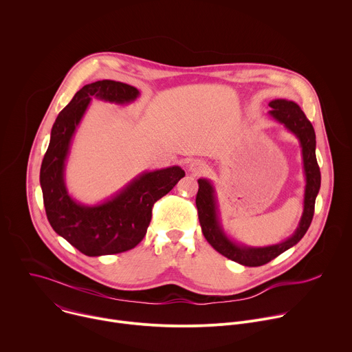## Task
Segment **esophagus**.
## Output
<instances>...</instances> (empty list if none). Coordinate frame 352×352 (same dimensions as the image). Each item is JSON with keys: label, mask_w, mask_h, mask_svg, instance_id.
I'll use <instances>...</instances> for the list:
<instances>
[{"label": "esophagus", "mask_w": 352, "mask_h": 352, "mask_svg": "<svg viewBox=\"0 0 352 352\" xmlns=\"http://www.w3.org/2000/svg\"><path fill=\"white\" fill-rule=\"evenodd\" d=\"M188 170H189V173L197 175L206 170V164L201 160H190V162H188Z\"/></svg>", "instance_id": "esophagus-1"}]
</instances>
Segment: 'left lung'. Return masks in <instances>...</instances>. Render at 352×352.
<instances>
[{
	"label": "left lung",
	"instance_id": "8db88e82",
	"mask_svg": "<svg viewBox=\"0 0 352 352\" xmlns=\"http://www.w3.org/2000/svg\"><path fill=\"white\" fill-rule=\"evenodd\" d=\"M268 104L271 107V110L268 111L271 119L282 124L289 133H292L298 140L301 148L302 170L305 177L304 203L301 218L292 235L287 239L270 246H248L245 243L236 242L225 232L221 222L219 204L212 181L207 178L197 179L199 190L196 196V207L199 214V222L206 241L219 254L245 267L264 265L297 245L302 239L311 225L315 208V199L320 188V171L315 155L316 141L312 124L308 122L301 107L293 100L274 99Z\"/></svg>",
	"mask_w": 352,
	"mask_h": 352
}]
</instances>
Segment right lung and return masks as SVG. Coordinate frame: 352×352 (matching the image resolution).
Segmentation results:
<instances>
[{
  "label": "right lung",
  "mask_w": 352,
  "mask_h": 352,
  "mask_svg": "<svg viewBox=\"0 0 352 352\" xmlns=\"http://www.w3.org/2000/svg\"><path fill=\"white\" fill-rule=\"evenodd\" d=\"M140 91L129 84L102 80L84 85L58 114L40 170L47 218L59 236L88 257L134 249L146 235L153 204L185 177L179 166L142 171L110 197L84 204L69 192L65 171L73 137L92 99L130 104Z\"/></svg>",
  "instance_id": "1"
}]
</instances>
